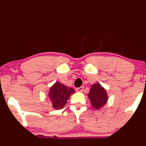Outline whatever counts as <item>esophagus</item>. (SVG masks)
Instances as JSON below:
<instances>
[{"label":"esophagus","instance_id":"esophagus-1","mask_svg":"<svg viewBox=\"0 0 146 146\" xmlns=\"http://www.w3.org/2000/svg\"><path fill=\"white\" fill-rule=\"evenodd\" d=\"M75 90H76L77 92H82V91L84 90V86H81V87L77 88L75 89Z\"/></svg>","mask_w":146,"mask_h":146}]
</instances>
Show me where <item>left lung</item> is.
<instances>
[{"mask_svg": "<svg viewBox=\"0 0 146 146\" xmlns=\"http://www.w3.org/2000/svg\"><path fill=\"white\" fill-rule=\"evenodd\" d=\"M88 98L93 108L96 110L104 106L108 101L106 90L99 84H93L88 94Z\"/></svg>", "mask_w": 146, "mask_h": 146, "instance_id": "left-lung-1", "label": "left lung"}]
</instances>
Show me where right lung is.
Returning <instances> with one entry per match:
<instances>
[{
    "label": "right lung",
    "instance_id": "right-lung-1",
    "mask_svg": "<svg viewBox=\"0 0 146 146\" xmlns=\"http://www.w3.org/2000/svg\"><path fill=\"white\" fill-rule=\"evenodd\" d=\"M74 92L75 90L72 88L66 87L60 82L54 84L50 88L49 94L53 108L56 110L64 108L71 94Z\"/></svg>",
    "mask_w": 146,
    "mask_h": 146
}]
</instances>
